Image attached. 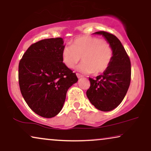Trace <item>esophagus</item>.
Wrapping results in <instances>:
<instances>
[{
    "label": "esophagus",
    "instance_id": "obj_1",
    "mask_svg": "<svg viewBox=\"0 0 151 151\" xmlns=\"http://www.w3.org/2000/svg\"><path fill=\"white\" fill-rule=\"evenodd\" d=\"M76 76H77L78 78H81V77H83V75H81V74H79V73H76Z\"/></svg>",
    "mask_w": 151,
    "mask_h": 151
}]
</instances>
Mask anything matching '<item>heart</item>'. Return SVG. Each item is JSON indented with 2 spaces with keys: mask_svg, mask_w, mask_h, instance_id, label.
Listing matches in <instances>:
<instances>
[{
  "mask_svg": "<svg viewBox=\"0 0 151 151\" xmlns=\"http://www.w3.org/2000/svg\"><path fill=\"white\" fill-rule=\"evenodd\" d=\"M62 61L69 68H73L80 60L79 70L95 75L104 73L113 58V49L109 42L94 37H78L72 45H65L62 51Z\"/></svg>",
  "mask_w": 151,
  "mask_h": 151,
  "instance_id": "heart-1",
  "label": "heart"
}]
</instances>
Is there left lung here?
<instances>
[{"instance_id":"1","label":"left lung","mask_w":151,"mask_h":151,"mask_svg":"<svg viewBox=\"0 0 151 151\" xmlns=\"http://www.w3.org/2000/svg\"><path fill=\"white\" fill-rule=\"evenodd\" d=\"M102 35L113 49V58L106 70L96 78H89L90 87L86 92L90 102L102 111H111L121 104L131 81V62L118 38L105 31Z\"/></svg>"}]
</instances>
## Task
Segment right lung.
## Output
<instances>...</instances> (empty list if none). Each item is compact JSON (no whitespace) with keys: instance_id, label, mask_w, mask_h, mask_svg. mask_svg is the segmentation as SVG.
Wrapping results in <instances>:
<instances>
[{"instance_id":"obj_1","label":"right lung","mask_w":151,"mask_h":151,"mask_svg":"<svg viewBox=\"0 0 151 151\" xmlns=\"http://www.w3.org/2000/svg\"><path fill=\"white\" fill-rule=\"evenodd\" d=\"M64 42L51 38L31 45L19 63L18 79L22 95L36 114L45 118L57 115L69 87L78 78L62 61Z\"/></svg>"}]
</instances>
